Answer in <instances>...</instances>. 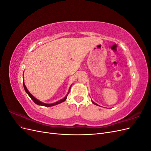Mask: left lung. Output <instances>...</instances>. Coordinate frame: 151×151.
<instances>
[{
    "instance_id": "obj_1",
    "label": "left lung",
    "mask_w": 151,
    "mask_h": 151,
    "mask_svg": "<svg viewBox=\"0 0 151 151\" xmlns=\"http://www.w3.org/2000/svg\"><path fill=\"white\" fill-rule=\"evenodd\" d=\"M92 102H93V104H96V105H98L97 104H96L94 102H93V101H92Z\"/></svg>"
}]
</instances>
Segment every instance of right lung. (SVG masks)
I'll list each match as a JSON object with an SVG mask.
<instances>
[{
  "label": "right lung",
  "mask_w": 151,
  "mask_h": 151,
  "mask_svg": "<svg viewBox=\"0 0 151 151\" xmlns=\"http://www.w3.org/2000/svg\"><path fill=\"white\" fill-rule=\"evenodd\" d=\"M23 86H24V89H25V91L26 92V93L28 94V95H29V96L31 98V99L33 100V101L35 102V103H36V104H38V105H41V106H48V107H49V106H54V105H56V104H60V103H62V102H63L64 101H65V99H67V96H68V93H69V92H70V89H69V91H68V94L65 96V98H63V99H62L61 100H60V101H57V102H56V103H53V104H45V103H42V102H41V101H38V100L37 99H36L33 95H32L29 91H28V90L27 89V88H26V86H25V84H24V81H23Z\"/></svg>",
  "instance_id": "right-lung-1"
}]
</instances>
